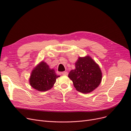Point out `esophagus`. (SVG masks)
<instances>
[{
  "instance_id": "obj_1",
  "label": "esophagus",
  "mask_w": 131,
  "mask_h": 131,
  "mask_svg": "<svg viewBox=\"0 0 131 131\" xmlns=\"http://www.w3.org/2000/svg\"><path fill=\"white\" fill-rule=\"evenodd\" d=\"M62 74L63 75H68V72H63L62 73Z\"/></svg>"
}]
</instances>
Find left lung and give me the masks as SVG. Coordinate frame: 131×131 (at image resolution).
Listing matches in <instances>:
<instances>
[{
  "mask_svg": "<svg viewBox=\"0 0 131 131\" xmlns=\"http://www.w3.org/2000/svg\"><path fill=\"white\" fill-rule=\"evenodd\" d=\"M75 64V69L71 70L68 77L79 92H91L101 82L102 73L100 67L89 56L79 57Z\"/></svg>",
  "mask_w": 131,
  "mask_h": 131,
  "instance_id": "1",
  "label": "left lung"
}]
</instances>
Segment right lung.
Wrapping results in <instances>:
<instances>
[{
    "mask_svg": "<svg viewBox=\"0 0 131 131\" xmlns=\"http://www.w3.org/2000/svg\"><path fill=\"white\" fill-rule=\"evenodd\" d=\"M59 77L53 69H50L47 63L42 61L31 72L29 84L34 89L44 92L52 88L56 79Z\"/></svg>",
    "mask_w": 131,
    "mask_h": 131,
    "instance_id": "add662e5",
    "label": "right lung"
}]
</instances>
